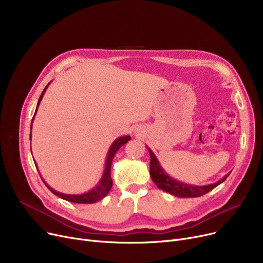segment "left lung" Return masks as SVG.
I'll return each mask as SVG.
<instances>
[{
  "label": "left lung",
  "instance_id": "obj_1",
  "mask_svg": "<svg viewBox=\"0 0 263 263\" xmlns=\"http://www.w3.org/2000/svg\"><path fill=\"white\" fill-rule=\"evenodd\" d=\"M147 149L150 155V176L151 179H153V181L160 190L167 192L170 194L177 197H199L201 195H204L217 185H219L220 183H223L226 180V178L229 176V174H227L222 179H219L217 182L206 185L186 184L172 178L163 170L158 158L154 154V151L148 147Z\"/></svg>",
  "mask_w": 263,
  "mask_h": 263
}]
</instances>
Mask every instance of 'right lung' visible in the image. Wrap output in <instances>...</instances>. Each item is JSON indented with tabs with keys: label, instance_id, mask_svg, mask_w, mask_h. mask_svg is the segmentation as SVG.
I'll return each instance as SVG.
<instances>
[{
	"label": "right lung",
	"instance_id": "obj_1",
	"mask_svg": "<svg viewBox=\"0 0 263 263\" xmlns=\"http://www.w3.org/2000/svg\"><path fill=\"white\" fill-rule=\"evenodd\" d=\"M51 84V82L49 83V84L46 86V88L44 89L43 93L40 95L39 97V100H38V103H37V106H36V110H35V114H34V117L37 113V109H38V106L40 104V101L43 100V97L48 88V86ZM34 117L32 119V124H33V120H34ZM32 124H31V130H32ZM30 140H32V131L30 132ZM131 140V136L130 135H126V136H120L118 137V139H116L112 145H110L108 151H107V155H106V160H105V164H104V170H103V174L100 178V180L98 181V183L96 184V186H93L91 190L85 192V193H82V194H65V193H61V192H58L53 190L45 180L44 178L41 177L40 173H39V170H38V166H37V163L35 162V165H36V168L40 175V178L43 179L44 183L46 184V186L53 193L54 195H57L59 197H61L62 199H65L67 201H70V202H74V203H95L97 201L101 200L102 198H104L107 194L108 192L110 191V189H112V185H113V181H112V178H110V165H112V161H113V158L115 156V154L118 151V149L123 146L124 144H127L129 141Z\"/></svg>",
	"mask_w": 263,
	"mask_h": 263
}]
</instances>
